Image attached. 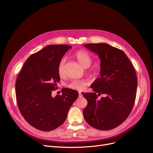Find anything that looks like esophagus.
<instances>
[{
    "label": "esophagus",
    "mask_w": 153,
    "mask_h": 153,
    "mask_svg": "<svg viewBox=\"0 0 153 153\" xmlns=\"http://www.w3.org/2000/svg\"><path fill=\"white\" fill-rule=\"evenodd\" d=\"M79 97H82V94L81 92H79Z\"/></svg>",
    "instance_id": "34e87169"
}]
</instances>
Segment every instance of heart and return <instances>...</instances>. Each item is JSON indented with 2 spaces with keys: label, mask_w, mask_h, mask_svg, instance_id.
Returning a JSON list of instances; mask_svg holds the SVG:
<instances>
[{
  "label": "heart",
  "mask_w": 153,
  "mask_h": 153,
  "mask_svg": "<svg viewBox=\"0 0 153 153\" xmlns=\"http://www.w3.org/2000/svg\"><path fill=\"white\" fill-rule=\"evenodd\" d=\"M75 58L77 59L80 64L85 68H89L92 64V59L89 54L85 51L79 50L77 51L74 54ZM65 63V59L63 58L59 62L58 66V74L60 76H63L64 74V66ZM90 74L92 75H97L98 69L97 68H92L89 71ZM87 85V82L85 80L83 79H74L68 84V87L71 89L77 91H83Z\"/></svg>",
  "instance_id": "heart-1"
}]
</instances>
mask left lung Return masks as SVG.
I'll return each mask as SVG.
<instances>
[{
	"label": "left lung",
	"mask_w": 153,
	"mask_h": 153,
	"mask_svg": "<svg viewBox=\"0 0 153 153\" xmlns=\"http://www.w3.org/2000/svg\"><path fill=\"white\" fill-rule=\"evenodd\" d=\"M97 54L100 73L91 87L94 92L82 94L87 100L83 110L86 122L100 130H110L121 125L130 114L136 99L138 79L126 54L106 43L84 45ZM101 94L104 97L99 100Z\"/></svg>",
	"instance_id": "8db88e82"
}]
</instances>
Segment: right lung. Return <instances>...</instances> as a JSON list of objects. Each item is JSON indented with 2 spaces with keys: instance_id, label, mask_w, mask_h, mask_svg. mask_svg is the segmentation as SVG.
Wrapping results in <instances>:
<instances>
[{
  "instance_id": "1",
  "label": "right lung",
  "mask_w": 153,
  "mask_h": 153,
  "mask_svg": "<svg viewBox=\"0 0 153 153\" xmlns=\"http://www.w3.org/2000/svg\"><path fill=\"white\" fill-rule=\"evenodd\" d=\"M71 48L65 45L46 46L30 56L19 74L15 84L19 109L38 130L49 131L61 126L78 97L77 91L68 88L61 90L62 95L51 96L60 81L59 62Z\"/></svg>"
}]
</instances>
